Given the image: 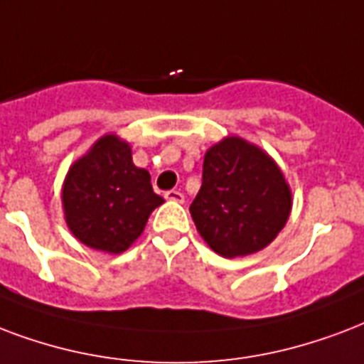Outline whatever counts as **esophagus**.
<instances>
[{
    "mask_svg": "<svg viewBox=\"0 0 364 364\" xmlns=\"http://www.w3.org/2000/svg\"><path fill=\"white\" fill-rule=\"evenodd\" d=\"M164 196H166V198L171 202H185V194H183L181 191H176V188L166 191V193H164Z\"/></svg>",
    "mask_w": 364,
    "mask_h": 364,
    "instance_id": "esophagus-1",
    "label": "esophagus"
}]
</instances>
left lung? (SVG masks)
I'll return each mask as SVG.
<instances>
[{
	"mask_svg": "<svg viewBox=\"0 0 364 364\" xmlns=\"http://www.w3.org/2000/svg\"><path fill=\"white\" fill-rule=\"evenodd\" d=\"M290 208L284 176L262 149L227 137L206 152L191 215L219 256H248L265 248L284 227Z\"/></svg>",
	"mask_w": 364,
	"mask_h": 364,
	"instance_id": "obj_1",
	"label": "left lung"
}]
</instances>
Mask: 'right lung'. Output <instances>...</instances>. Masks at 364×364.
Here are the masks:
<instances>
[{"instance_id":"1","label":"right lung","mask_w":364,"mask_h":364,"mask_svg":"<svg viewBox=\"0 0 364 364\" xmlns=\"http://www.w3.org/2000/svg\"><path fill=\"white\" fill-rule=\"evenodd\" d=\"M162 202L149 171L133 164L132 149L116 135L99 139L72 166L63 187L66 223L74 237L108 254L129 248Z\"/></svg>"}]
</instances>
